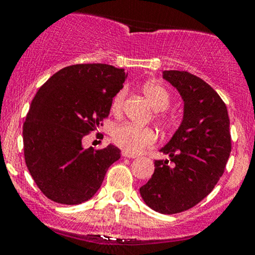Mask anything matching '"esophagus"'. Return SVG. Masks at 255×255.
Masks as SVG:
<instances>
[{
  "instance_id": "esophagus-1",
  "label": "esophagus",
  "mask_w": 255,
  "mask_h": 255,
  "mask_svg": "<svg viewBox=\"0 0 255 255\" xmlns=\"http://www.w3.org/2000/svg\"><path fill=\"white\" fill-rule=\"evenodd\" d=\"M122 156L127 157V158H136L137 157L136 154H130V153H127V152H124V153H122Z\"/></svg>"
}]
</instances>
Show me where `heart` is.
I'll return each instance as SVG.
<instances>
[{"mask_svg": "<svg viewBox=\"0 0 255 255\" xmlns=\"http://www.w3.org/2000/svg\"><path fill=\"white\" fill-rule=\"evenodd\" d=\"M141 90L154 110H165L170 104L169 93L166 92V90L162 85L153 83V81H148V83L142 85ZM126 95H127V91L122 89L113 98L111 111L116 115L121 114L122 109H124ZM156 118L160 122V125L165 126L168 124V119L163 114L157 113ZM111 139H113L114 144L119 146L122 151L134 154L139 153L144 148L153 145L157 135L156 131L150 127H137V126L131 124H121L116 126L111 131Z\"/></svg>", "mask_w": 255, "mask_h": 255, "instance_id": "b5f03b06", "label": "heart"}]
</instances>
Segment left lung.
Listing matches in <instances>:
<instances>
[{"instance_id": "1", "label": "left lung", "mask_w": 255, "mask_h": 255, "mask_svg": "<svg viewBox=\"0 0 255 255\" xmlns=\"http://www.w3.org/2000/svg\"><path fill=\"white\" fill-rule=\"evenodd\" d=\"M163 78L183 99V120L160 150L172 164L154 160L140 194L152 210L172 215L200 203L222 177L231 151L230 121L225 103L203 79L184 71H165Z\"/></svg>"}]
</instances>
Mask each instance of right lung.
Masks as SVG:
<instances>
[{"label":"right lung","mask_w":255,"mask_h":255,"mask_svg":"<svg viewBox=\"0 0 255 255\" xmlns=\"http://www.w3.org/2000/svg\"><path fill=\"white\" fill-rule=\"evenodd\" d=\"M126 78L125 69L109 64H73L38 90L22 137L26 165L46 198L64 205L89 200L120 159L121 151L114 145L85 150L81 141L103 126Z\"/></svg>","instance_id":"1"}]
</instances>
